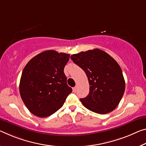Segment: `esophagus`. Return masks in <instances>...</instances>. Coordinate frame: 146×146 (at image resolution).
Returning <instances> with one entry per match:
<instances>
[{"instance_id": "34e87169", "label": "esophagus", "mask_w": 146, "mask_h": 146, "mask_svg": "<svg viewBox=\"0 0 146 146\" xmlns=\"http://www.w3.org/2000/svg\"><path fill=\"white\" fill-rule=\"evenodd\" d=\"M77 86H76L75 87H74L73 88V92H76V91H77Z\"/></svg>"}]
</instances>
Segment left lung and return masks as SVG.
<instances>
[{
    "instance_id": "1",
    "label": "left lung",
    "mask_w": 146,
    "mask_h": 146,
    "mask_svg": "<svg viewBox=\"0 0 146 146\" xmlns=\"http://www.w3.org/2000/svg\"><path fill=\"white\" fill-rule=\"evenodd\" d=\"M71 58L84 70L88 79L90 92L80 99L82 105L100 114L114 110L125 89L123 73L117 62L99 48L73 54Z\"/></svg>"
}]
</instances>
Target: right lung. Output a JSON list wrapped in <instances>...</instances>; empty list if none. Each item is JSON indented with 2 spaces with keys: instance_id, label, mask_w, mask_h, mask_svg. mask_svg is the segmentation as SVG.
Segmentation results:
<instances>
[{
  "instance_id": "add662e5",
  "label": "right lung",
  "mask_w": 146,
  "mask_h": 146,
  "mask_svg": "<svg viewBox=\"0 0 146 146\" xmlns=\"http://www.w3.org/2000/svg\"><path fill=\"white\" fill-rule=\"evenodd\" d=\"M69 56L66 53L46 50L32 58L25 67L19 92L32 114L40 117L49 116L63 106L72 92L64 72Z\"/></svg>"
}]
</instances>
